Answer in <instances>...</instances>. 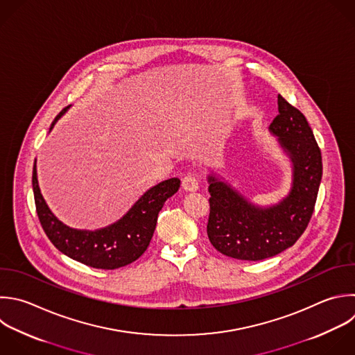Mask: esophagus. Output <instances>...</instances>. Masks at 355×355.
<instances>
[{"label": "esophagus", "mask_w": 355, "mask_h": 355, "mask_svg": "<svg viewBox=\"0 0 355 355\" xmlns=\"http://www.w3.org/2000/svg\"><path fill=\"white\" fill-rule=\"evenodd\" d=\"M182 187L186 190V191H197L198 190V180L196 179L194 175L189 173L183 178L182 180Z\"/></svg>", "instance_id": "34e87169"}]
</instances>
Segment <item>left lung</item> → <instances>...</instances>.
I'll return each instance as SVG.
<instances>
[{"instance_id":"8db88e82","label":"left lung","mask_w":355,"mask_h":355,"mask_svg":"<svg viewBox=\"0 0 355 355\" xmlns=\"http://www.w3.org/2000/svg\"><path fill=\"white\" fill-rule=\"evenodd\" d=\"M279 115L269 126L290 158L291 189L277 204L259 207L248 201L223 178L208 175L209 218L207 233L223 255L261 261L291 247L312 216L320 179L322 157L305 116L277 96Z\"/></svg>"}]
</instances>
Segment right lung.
I'll list each match as a JSON object with an SVG mask.
<instances>
[{
  "instance_id": "obj_1",
  "label": "right lung",
  "mask_w": 355,
  "mask_h": 355,
  "mask_svg": "<svg viewBox=\"0 0 355 355\" xmlns=\"http://www.w3.org/2000/svg\"><path fill=\"white\" fill-rule=\"evenodd\" d=\"M67 110L57 115L50 132ZM32 183L36 211L51 243L69 258L97 269H116L141 257L154 234L159 211L180 187L178 178L164 180L147 190L119 220L96 230H80L65 225L49 208L39 187L36 162Z\"/></svg>"
}]
</instances>
